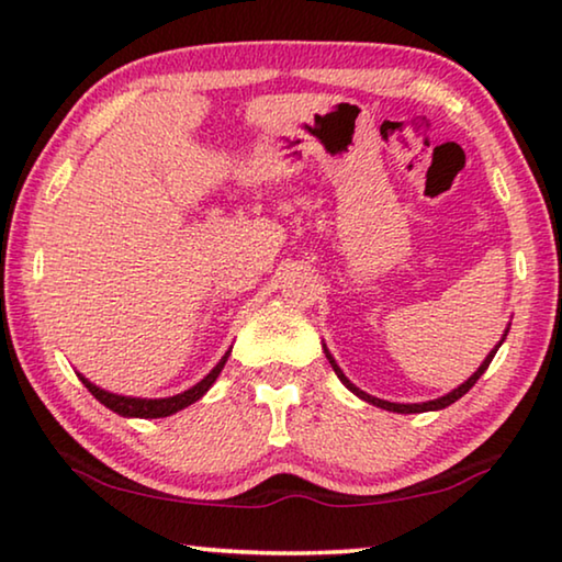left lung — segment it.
<instances>
[{
	"label": "left lung",
	"instance_id": "8db88e82",
	"mask_svg": "<svg viewBox=\"0 0 562 562\" xmlns=\"http://www.w3.org/2000/svg\"><path fill=\"white\" fill-rule=\"evenodd\" d=\"M509 330V328H507ZM507 330H505V335H507ZM505 340V338H502ZM502 340H499V346H502ZM497 346V348H499ZM497 348L495 350H490V356L484 358V363L476 368L474 371V375H469V379L462 383V386L459 389H454L451 393H447V396H441V398H434V401H424V404H391V401H383V398H375V396H371V393H366V391H361L358 386H353V383H350L348 379H346V373L340 371L338 368V363H335V358L328 353V348H325V356H328V361H330V366H333V371H335V375H338V379L346 383V389L348 391H353L358 398H363V401H368V404H373V406H379V408H386V412H396V414H422V412H439V408H447L449 404H454V401H459L464 396V393L474 386L476 381H480V375L487 371V366L492 363V358H495V353H497Z\"/></svg>",
	"mask_w": 562,
	"mask_h": 562
}]
</instances>
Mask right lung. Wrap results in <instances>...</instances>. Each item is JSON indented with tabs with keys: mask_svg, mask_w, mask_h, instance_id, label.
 <instances>
[{
	"mask_svg": "<svg viewBox=\"0 0 562 562\" xmlns=\"http://www.w3.org/2000/svg\"><path fill=\"white\" fill-rule=\"evenodd\" d=\"M229 358V350L222 356V361L216 363L212 371H209L204 379H201L196 386H191L189 391L183 393H176V396L169 398H133V396H119V393H111V391H103L98 389L95 383H90L86 375H80V381L86 383V389L93 393V396L100 401V404L111 408V412L121 414V416H136V418H164V416H171L176 412H181V408H187L199 401L204 393L212 389V383L216 381V375L222 373L224 363H227Z\"/></svg>",
	"mask_w": 562,
	"mask_h": 562,
	"instance_id": "right-lung-1",
	"label": "right lung"
}]
</instances>
